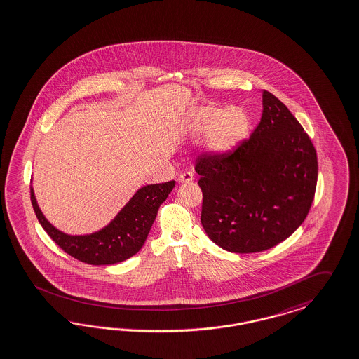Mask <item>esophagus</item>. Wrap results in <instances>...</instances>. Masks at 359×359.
Listing matches in <instances>:
<instances>
[{
	"mask_svg": "<svg viewBox=\"0 0 359 359\" xmlns=\"http://www.w3.org/2000/svg\"><path fill=\"white\" fill-rule=\"evenodd\" d=\"M191 181H194V174L191 172H184V173L180 174V177H178L180 184H186V182H191Z\"/></svg>",
	"mask_w": 359,
	"mask_h": 359,
	"instance_id": "34e87169",
	"label": "esophagus"
}]
</instances>
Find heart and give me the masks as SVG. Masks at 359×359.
Segmentation results:
<instances>
[{
    "mask_svg": "<svg viewBox=\"0 0 359 359\" xmlns=\"http://www.w3.org/2000/svg\"><path fill=\"white\" fill-rule=\"evenodd\" d=\"M185 132L190 137L208 135L206 150L212 156H227L248 138L250 117L242 107L201 105L189 113Z\"/></svg>",
    "mask_w": 359,
    "mask_h": 359,
    "instance_id": "obj_1",
    "label": "heart"
}]
</instances>
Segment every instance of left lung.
Wrapping results in <instances>:
<instances>
[{"instance_id": "obj_1", "label": "left lung", "mask_w": 359, "mask_h": 359, "mask_svg": "<svg viewBox=\"0 0 359 359\" xmlns=\"http://www.w3.org/2000/svg\"><path fill=\"white\" fill-rule=\"evenodd\" d=\"M261 122L231 154L202 156L201 224L224 250L258 252L289 238L314 199L317 153L301 123L264 90Z\"/></svg>"}]
</instances>
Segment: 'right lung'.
Returning <instances> with one entry per match:
<instances>
[{"instance_id":"right-lung-1","label":"right lung","mask_w":359,"mask_h":359,"mask_svg":"<svg viewBox=\"0 0 359 359\" xmlns=\"http://www.w3.org/2000/svg\"><path fill=\"white\" fill-rule=\"evenodd\" d=\"M175 182L142 186L102 229L90 234L72 236L54 227L41 212L30 187L34 212L49 237L69 255L89 265H114L141 250L161 205L172 193Z\"/></svg>"}]
</instances>
